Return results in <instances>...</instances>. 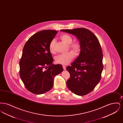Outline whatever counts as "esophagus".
I'll use <instances>...</instances> for the list:
<instances>
[{
	"label": "esophagus",
	"mask_w": 123,
	"mask_h": 123,
	"mask_svg": "<svg viewBox=\"0 0 123 123\" xmlns=\"http://www.w3.org/2000/svg\"><path fill=\"white\" fill-rule=\"evenodd\" d=\"M63 69H64V70H66V67H65V66L63 65Z\"/></svg>",
	"instance_id": "1"
}]
</instances>
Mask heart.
<instances>
[{"instance_id":"1","label":"heart","mask_w":123,"mask_h":123,"mask_svg":"<svg viewBox=\"0 0 123 123\" xmlns=\"http://www.w3.org/2000/svg\"><path fill=\"white\" fill-rule=\"evenodd\" d=\"M60 39L68 45L69 48L74 53L75 55H78L82 50V45L79 41L72 42L73 39L72 37L68 34H63L60 36ZM55 44V39H53L50 41L49 48L51 53L54 52V46ZM74 54L70 51L65 54H59L55 57V62L56 63L62 65L69 64L74 58Z\"/></svg>"}]
</instances>
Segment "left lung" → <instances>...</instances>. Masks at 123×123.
<instances>
[{"label": "left lung", "mask_w": 123, "mask_h": 123, "mask_svg": "<svg viewBox=\"0 0 123 123\" xmlns=\"http://www.w3.org/2000/svg\"><path fill=\"white\" fill-rule=\"evenodd\" d=\"M61 31L75 35L82 45L80 55L66 68L70 75L67 86L76 95H86L94 90L101 77L103 53L99 41L91 31L85 28Z\"/></svg>", "instance_id": "8db88e82"}]
</instances>
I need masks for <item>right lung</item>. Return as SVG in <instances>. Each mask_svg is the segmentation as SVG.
<instances>
[{"mask_svg":"<svg viewBox=\"0 0 123 123\" xmlns=\"http://www.w3.org/2000/svg\"><path fill=\"white\" fill-rule=\"evenodd\" d=\"M58 31L44 30L29 38L23 48L19 62V74L30 92L44 94L53 88L54 77L63 71L62 65H54L49 45Z\"/></svg>","mask_w":123,"mask_h":123,"instance_id":"obj_1","label":"right lung"}]
</instances>
